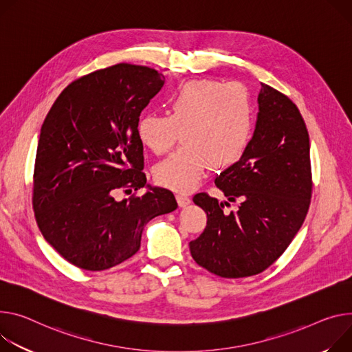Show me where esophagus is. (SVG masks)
<instances>
[{
    "instance_id": "1",
    "label": "esophagus",
    "mask_w": 352,
    "mask_h": 352,
    "mask_svg": "<svg viewBox=\"0 0 352 352\" xmlns=\"http://www.w3.org/2000/svg\"><path fill=\"white\" fill-rule=\"evenodd\" d=\"M177 202H178L179 208H185L186 205H189V204H190V198H189L186 194L178 192V194H177Z\"/></svg>"
}]
</instances>
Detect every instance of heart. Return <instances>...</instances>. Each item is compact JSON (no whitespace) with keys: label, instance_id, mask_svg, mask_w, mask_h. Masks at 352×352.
Segmentation results:
<instances>
[{"label":"heart","instance_id":"heart-1","mask_svg":"<svg viewBox=\"0 0 352 352\" xmlns=\"http://www.w3.org/2000/svg\"><path fill=\"white\" fill-rule=\"evenodd\" d=\"M254 105L239 82L190 80L168 100V113H146L136 126L142 144L155 154L168 151L182 132L184 144L154 171L158 184L192 189L209 166L223 170L237 163L252 133Z\"/></svg>","mask_w":352,"mask_h":352}]
</instances>
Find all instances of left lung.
Returning a JSON list of instances; mask_svg holds the SVG:
<instances>
[{"mask_svg":"<svg viewBox=\"0 0 352 352\" xmlns=\"http://www.w3.org/2000/svg\"><path fill=\"white\" fill-rule=\"evenodd\" d=\"M214 184L230 202L239 199V209L226 213L216 198L197 194L194 202L208 221L189 243L190 255L221 278L265 271L299 232L311 198L309 133L286 95L261 84L254 135L239 162Z\"/></svg>","mask_w":352,"mask_h":352,"instance_id":"1","label":"left lung"}]
</instances>
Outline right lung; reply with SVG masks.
<instances>
[{"label": "right lung", "instance_id": "right-lung-1", "mask_svg": "<svg viewBox=\"0 0 352 352\" xmlns=\"http://www.w3.org/2000/svg\"><path fill=\"white\" fill-rule=\"evenodd\" d=\"M164 81L157 70L127 63L97 70L63 89L42 124L32 198L36 223L81 270L104 271L131 258L147 223L178 206L171 190L146 184L136 133ZM144 186L142 197L113 198L116 188Z\"/></svg>", "mask_w": 352, "mask_h": 352}]
</instances>
